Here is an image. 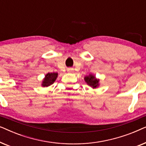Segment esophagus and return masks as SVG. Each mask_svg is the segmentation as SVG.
<instances>
[{
  "label": "esophagus",
  "mask_w": 146,
  "mask_h": 146,
  "mask_svg": "<svg viewBox=\"0 0 146 146\" xmlns=\"http://www.w3.org/2000/svg\"><path fill=\"white\" fill-rule=\"evenodd\" d=\"M67 70H68V72H71L72 71V69H71V68H69V69H68Z\"/></svg>",
  "instance_id": "1"
}]
</instances>
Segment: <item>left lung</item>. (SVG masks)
<instances>
[{"label":"left lung","mask_w":146,"mask_h":146,"mask_svg":"<svg viewBox=\"0 0 146 146\" xmlns=\"http://www.w3.org/2000/svg\"><path fill=\"white\" fill-rule=\"evenodd\" d=\"M84 81L89 86L92 88L93 89L97 88L98 87H99L100 84V79L96 78L94 75H93L92 74H90L89 75L86 76L84 77Z\"/></svg>","instance_id":"1"}]
</instances>
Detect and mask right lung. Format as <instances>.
Here are the masks:
<instances>
[{
	"instance_id": "1",
	"label": "right lung",
	"mask_w": 146,
	"mask_h": 146,
	"mask_svg": "<svg viewBox=\"0 0 146 146\" xmlns=\"http://www.w3.org/2000/svg\"><path fill=\"white\" fill-rule=\"evenodd\" d=\"M58 78L57 72H51L48 73L45 75V77L44 78L42 82L41 86L42 87H48L56 81V80Z\"/></svg>"
}]
</instances>
